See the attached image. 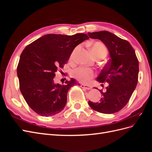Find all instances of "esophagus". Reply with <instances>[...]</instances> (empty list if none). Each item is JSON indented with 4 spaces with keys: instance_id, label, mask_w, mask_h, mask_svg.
<instances>
[{
    "instance_id": "1",
    "label": "esophagus",
    "mask_w": 152,
    "mask_h": 152,
    "mask_svg": "<svg viewBox=\"0 0 152 152\" xmlns=\"http://www.w3.org/2000/svg\"><path fill=\"white\" fill-rule=\"evenodd\" d=\"M80 87H82V88L85 89L86 90H90V89H92V86H86V85H84V84H81Z\"/></svg>"
}]
</instances>
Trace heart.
<instances>
[{
    "label": "heart",
    "instance_id": "heart-1",
    "mask_svg": "<svg viewBox=\"0 0 152 152\" xmlns=\"http://www.w3.org/2000/svg\"><path fill=\"white\" fill-rule=\"evenodd\" d=\"M80 47H77L72 53L71 59H73L77 53L79 51ZM91 51L94 55L99 53H104L107 54V49L105 48L104 45L100 42L95 43L93 46H92ZM94 74V70L90 68L80 66L75 69L72 72V75L75 79L84 83H87L90 81V80L93 77Z\"/></svg>",
    "mask_w": 152,
    "mask_h": 152
}]
</instances>
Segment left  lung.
<instances>
[{"label":"left lung","mask_w":152,"mask_h":152,"mask_svg":"<svg viewBox=\"0 0 152 152\" xmlns=\"http://www.w3.org/2000/svg\"><path fill=\"white\" fill-rule=\"evenodd\" d=\"M88 35L102 41L111 58L97 77V81L101 83L108 84L104 91L99 90L103 97L98 103L89 101V105L99 113H116L127 104L137 86L138 59L130 43L111 32H88Z\"/></svg>","instance_id":"obj_1"}]
</instances>
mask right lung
<instances>
[{
  "label": "right lung",
  "instance_id": "add662e5",
  "mask_svg": "<svg viewBox=\"0 0 152 152\" xmlns=\"http://www.w3.org/2000/svg\"><path fill=\"white\" fill-rule=\"evenodd\" d=\"M87 39L84 34H47L23 50L17 67L20 89L35 113L49 117L65 108L69 89L77 83L72 78L63 85L55 84V72L63 68L77 45Z\"/></svg>",
  "mask_w": 152,
  "mask_h": 152
}]
</instances>
